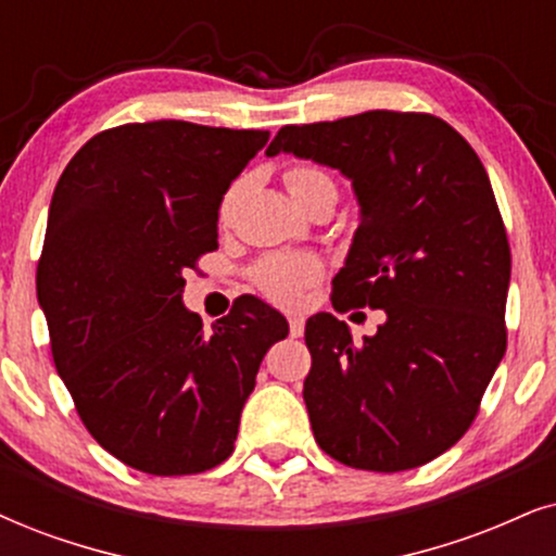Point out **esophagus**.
I'll use <instances>...</instances> for the list:
<instances>
[{"instance_id":"1","label":"esophagus","mask_w":556,"mask_h":556,"mask_svg":"<svg viewBox=\"0 0 556 556\" xmlns=\"http://www.w3.org/2000/svg\"><path fill=\"white\" fill-rule=\"evenodd\" d=\"M302 333H305V320L300 315H290V336L292 339H300Z\"/></svg>"}]
</instances>
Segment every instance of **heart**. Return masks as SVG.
Here are the masks:
<instances>
[{
  "label": "heart",
  "instance_id": "obj_1",
  "mask_svg": "<svg viewBox=\"0 0 556 556\" xmlns=\"http://www.w3.org/2000/svg\"><path fill=\"white\" fill-rule=\"evenodd\" d=\"M285 185L290 189L294 200H302L307 192H313L315 187H333L328 174H323L320 168L313 166H294L285 172ZM236 189H230L223 200V213H228L230 200H233ZM320 266L311 256H266L264 262L256 264L254 279L266 298L279 302V305H292L300 300V294L305 292V287H311L318 279Z\"/></svg>",
  "mask_w": 556,
  "mask_h": 556
}]
</instances>
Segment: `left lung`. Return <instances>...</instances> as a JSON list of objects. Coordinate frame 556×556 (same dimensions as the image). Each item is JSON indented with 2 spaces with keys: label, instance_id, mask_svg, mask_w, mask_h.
Returning a JSON list of instances; mask_svg holds the SVG:
<instances>
[{
  "label": "left lung",
  "instance_id": "obj_1",
  "mask_svg": "<svg viewBox=\"0 0 556 556\" xmlns=\"http://www.w3.org/2000/svg\"><path fill=\"white\" fill-rule=\"evenodd\" d=\"M277 153L351 179L362 213L333 305L388 315L362 343L330 313L307 320L302 397L315 441L354 469L426 465L472 426L508 339L510 245L488 172L426 112L285 125L266 149Z\"/></svg>",
  "mask_w": 556,
  "mask_h": 556
}]
</instances>
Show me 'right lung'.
I'll list each match as a JSON object with an SVG mask.
<instances>
[{
  "mask_svg": "<svg viewBox=\"0 0 556 556\" xmlns=\"http://www.w3.org/2000/svg\"><path fill=\"white\" fill-rule=\"evenodd\" d=\"M269 130L185 121L97 132L55 185L38 300L55 369L97 444L140 472L213 469L285 315L256 298L202 328L185 271L217 249V210Z\"/></svg>",
  "mask_w": 556,
  "mask_h": 556,
  "instance_id": "1",
  "label": "right lung"
}]
</instances>
